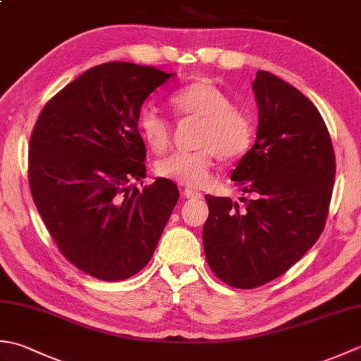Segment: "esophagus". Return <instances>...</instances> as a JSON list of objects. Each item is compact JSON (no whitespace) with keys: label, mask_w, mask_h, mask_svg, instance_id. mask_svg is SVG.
Listing matches in <instances>:
<instances>
[{"label":"esophagus","mask_w":361,"mask_h":361,"mask_svg":"<svg viewBox=\"0 0 361 361\" xmlns=\"http://www.w3.org/2000/svg\"><path fill=\"white\" fill-rule=\"evenodd\" d=\"M183 197L185 198H202V192H198V190H194V189H183Z\"/></svg>","instance_id":"esophagus-1"}]
</instances>
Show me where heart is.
<instances>
[{"instance_id":"1","label":"heart","mask_w":361,"mask_h":361,"mask_svg":"<svg viewBox=\"0 0 361 361\" xmlns=\"http://www.w3.org/2000/svg\"><path fill=\"white\" fill-rule=\"evenodd\" d=\"M173 110L183 118L200 121L194 152L172 153L157 163L159 176L188 188H203L211 180L217 157L231 161L250 149L252 124L247 113L231 104L226 91L209 79H198L171 94ZM142 141L155 153L172 142L171 122L152 104H144L136 114Z\"/></svg>"}]
</instances>
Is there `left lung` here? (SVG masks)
I'll return each instance as SVG.
<instances>
[{"label":"left lung","instance_id":"left-lung-1","mask_svg":"<svg viewBox=\"0 0 361 361\" xmlns=\"http://www.w3.org/2000/svg\"><path fill=\"white\" fill-rule=\"evenodd\" d=\"M259 126L256 142L231 180L251 195L240 208L206 195V260L220 281L256 288L286 273L326 225L335 181L331 135L318 109L278 75L257 71L252 82Z\"/></svg>","mask_w":361,"mask_h":361}]
</instances>
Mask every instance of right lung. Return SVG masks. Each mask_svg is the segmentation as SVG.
I'll use <instances>...</instances> for the list:
<instances>
[{
  "label": "right lung",
  "mask_w": 361,
  "mask_h": 361,
  "mask_svg": "<svg viewBox=\"0 0 361 361\" xmlns=\"http://www.w3.org/2000/svg\"><path fill=\"white\" fill-rule=\"evenodd\" d=\"M172 73L128 62L91 68L49 99L29 141V186L60 252L93 278L124 281L153 256L178 202L157 178L142 189L136 114Z\"/></svg>",
  "instance_id": "add662e5"
}]
</instances>
